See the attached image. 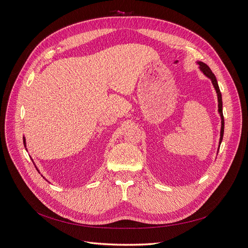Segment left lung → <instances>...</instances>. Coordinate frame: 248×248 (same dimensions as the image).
Wrapping results in <instances>:
<instances>
[{
  "label": "left lung",
  "instance_id": "8db88e82",
  "mask_svg": "<svg viewBox=\"0 0 248 248\" xmlns=\"http://www.w3.org/2000/svg\"><path fill=\"white\" fill-rule=\"evenodd\" d=\"M197 63L200 65L199 66V69L201 70V72L203 73V75L205 77H207L208 78L211 79L212 81V85H213L215 91H216V93H217V99H218V113L220 115V118H221V129H220V139H219V147H220V144L222 142V139H223V134H224V117H223V110H222V95H221V92H220V89H219V86H218V82H217V78L215 77V75L212 73V70L210 69V67L202 62H197ZM219 147H218V150H219Z\"/></svg>",
  "mask_w": 248,
  "mask_h": 248
}]
</instances>
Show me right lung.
Here are the masks:
<instances>
[{"label": "right lung", "mask_w": 248, "mask_h": 248, "mask_svg": "<svg viewBox=\"0 0 248 248\" xmlns=\"http://www.w3.org/2000/svg\"><path fill=\"white\" fill-rule=\"evenodd\" d=\"M23 141H24V146L26 147V140H25V137H23ZM32 161H33V160H32ZM33 163H34V162H33ZM34 166H35V164H34ZM35 168H36V166H35ZM36 170L39 171V170H38L37 168H36ZM41 176H43V175L41 174ZM43 179H44V176H43ZM45 180H46V179H45ZM46 181H47V180H46Z\"/></svg>", "instance_id": "1"}]
</instances>
